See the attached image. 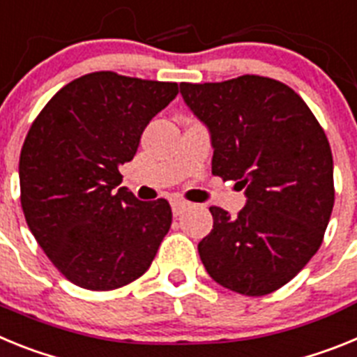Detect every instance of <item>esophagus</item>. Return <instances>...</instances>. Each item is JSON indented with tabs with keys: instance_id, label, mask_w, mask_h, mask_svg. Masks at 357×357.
Instances as JSON below:
<instances>
[{
	"instance_id": "obj_1",
	"label": "esophagus",
	"mask_w": 357,
	"mask_h": 357,
	"mask_svg": "<svg viewBox=\"0 0 357 357\" xmlns=\"http://www.w3.org/2000/svg\"><path fill=\"white\" fill-rule=\"evenodd\" d=\"M189 207L188 202L184 200H172V209H173V216H181L185 209Z\"/></svg>"
}]
</instances>
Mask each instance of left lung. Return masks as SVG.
<instances>
[{
    "label": "left lung",
    "instance_id": "left-lung-1",
    "mask_svg": "<svg viewBox=\"0 0 357 357\" xmlns=\"http://www.w3.org/2000/svg\"><path fill=\"white\" fill-rule=\"evenodd\" d=\"M185 105L211 134L213 175L245 188L236 218L209 207L213 230L198 243L223 288L261 296L282 288L320 248L334 206L333 153L320 123L291 87L243 75L181 84Z\"/></svg>",
    "mask_w": 357,
    "mask_h": 357
}]
</instances>
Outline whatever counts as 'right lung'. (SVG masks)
<instances>
[{
  "instance_id": "right-lung-1",
  "label": "right lung",
  "mask_w": 357,
  "mask_h": 357,
  "mask_svg": "<svg viewBox=\"0 0 357 357\" xmlns=\"http://www.w3.org/2000/svg\"><path fill=\"white\" fill-rule=\"evenodd\" d=\"M176 94L175 82L89 73L64 85L31 123L19 157L21 207L73 284L109 291L150 268L172 207L118 188L119 166L134 159L146 125Z\"/></svg>"
}]
</instances>
